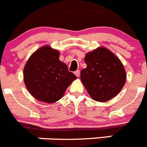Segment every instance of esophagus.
<instances>
[{"mask_svg": "<svg viewBox=\"0 0 147 147\" xmlns=\"http://www.w3.org/2000/svg\"><path fill=\"white\" fill-rule=\"evenodd\" d=\"M74 74H75V75L77 76V77H79V76H80V71H79V70H77V71H75Z\"/></svg>", "mask_w": 147, "mask_h": 147, "instance_id": "34e87169", "label": "esophagus"}]
</instances>
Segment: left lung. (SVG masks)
I'll return each mask as SVG.
<instances>
[{
  "label": "left lung",
  "mask_w": 147,
  "mask_h": 147,
  "mask_svg": "<svg viewBox=\"0 0 147 147\" xmlns=\"http://www.w3.org/2000/svg\"><path fill=\"white\" fill-rule=\"evenodd\" d=\"M87 67L81 71L80 79L92 98L109 101L121 90L127 80L124 67L118 57L105 47H98L86 54Z\"/></svg>",
  "instance_id": "1"
}]
</instances>
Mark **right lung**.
I'll return each instance as SVG.
<instances>
[{
	"label": "right lung",
	"instance_id": "add662e5",
	"mask_svg": "<svg viewBox=\"0 0 147 147\" xmlns=\"http://www.w3.org/2000/svg\"><path fill=\"white\" fill-rule=\"evenodd\" d=\"M77 77L59 60V51L44 45L28 58L23 69V80L31 95L38 101L54 103Z\"/></svg>",
	"mask_w": 147,
	"mask_h": 147
}]
</instances>
